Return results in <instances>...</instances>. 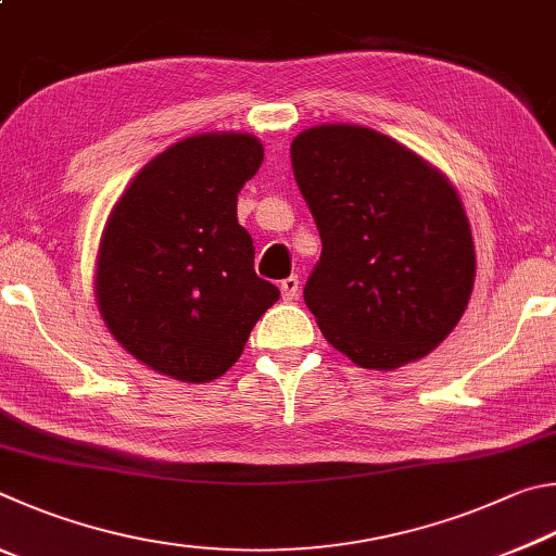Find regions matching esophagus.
Returning <instances> with one entry per match:
<instances>
[{
  "label": "esophagus",
  "instance_id": "34e87169",
  "mask_svg": "<svg viewBox=\"0 0 556 556\" xmlns=\"http://www.w3.org/2000/svg\"><path fill=\"white\" fill-rule=\"evenodd\" d=\"M280 293H283L286 303H293L300 293V280L295 276H288L286 280H280Z\"/></svg>",
  "mask_w": 556,
  "mask_h": 556
}]
</instances>
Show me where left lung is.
Instances as JSON below:
<instances>
[{
  "instance_id": "obj_1",
  "label": "left lung",
  "mask_w": 556,
  "mask_h": 556,
  "mask_svg": "<svg viewBox=\"0 0 556 556\" xmlns=\"http://www.w3.org/2000/svg\"><path fill=\"white\" fill-rule=\"evenodd\" d=\"M323 239L305 303L356 366L393 371L444 342L469 305L476 253L454 185L415 151L354 124L290 143Z\"/></svg>"
}]
</instances>
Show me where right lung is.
Listing matches in <instances>:
<instances>
[{
  "label": "right lung",
  "mask_w": 556,
  "mask_h": 556,
  "mask_svg": "<svg viewBox=\"0 0 556 556\" xmlns=\"http://www.w3.org/2000/svg\"><path fill=\"white\" fill-rule=\"evenodd\" d=\"M261 163L251 134L188 136L116 200L94 298L112 337L153 371L185 383L219 378L280 298L253 270V239L237 222V194Z\"/></svg>",
  "instance_id": "obj_1"
}]
</instances>
